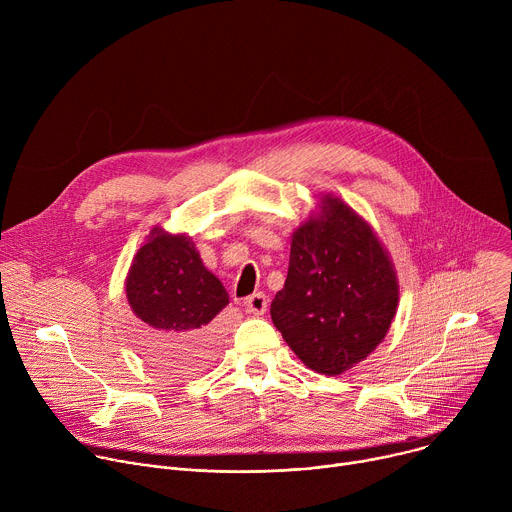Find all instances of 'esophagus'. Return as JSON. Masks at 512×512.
Listing matches in <instances>:
<instances>
[{
	"label": "esophagus",
	"mask_w": 512,
	"mask_h": 512,
	"mask_svg": "<svg viewBox=\"0 0 512 512\" xmlns=\"http://www.w3.org/2000/svg\"><path fill=\"white\" fill-rule=\"evenodd\" d=\"M245 310L249 312V314H253V316H263L265 312H267V296L265 294H253V296H249L245 302Z\"/></svg>",
	"instance_id": "esophagus-1"
}]
</instances>
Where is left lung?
I'll list each match as a JSON object with an SVG mask.
<instances>
[{
    "instance_id": "obj_1",
    "label": "left lung",
    "mask_w": 512,
    "mask_h": 512,
    "mask_svg": "<svg viewBox=\"0 0 512 512\" xmlns=\"http://www.w3.org/2000/svg\"><path fill=\"white\" fill-rule=\"evenodd\" d=\"M399 306L393 261L371 225L326 194L291 235L289 269L271 320L308 369L334 377L367 358Z\"/></svg>"
}]
</instances>
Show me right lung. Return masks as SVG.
<instances>
[{"instance_id":"obj_1","label":"right lung","mask_w":512,"mask_h":512,"mask_svg":"<svg viewBox=\"0 0 512 512\" xmlns=\"http://www.w3.org/2000/svg\"><path fill=\"white\" fill-rule=\"evenodd\" d=\"M127 302L139 340L168 369H200L214 358L218 336L212 320L229 304L221 279L212 275L188 235L154 227L125 279Z\"/></svg>"}]
</instances>
